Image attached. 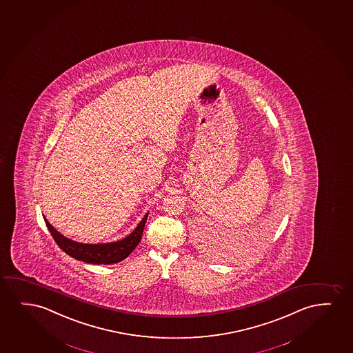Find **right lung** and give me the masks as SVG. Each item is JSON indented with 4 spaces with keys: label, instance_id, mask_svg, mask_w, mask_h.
<instances>
[{
    "label": "right lung",
    "instance_id": "right-lung-1",
    "mask_svg": "<svg viewBox=\"0 0 353 353\" xmlns=\"http://www.w3.org/2000/svg\"><path fill=\"white\" fill-rule=\"evenodd\" d=\"M147 217H148V212L145 213V217L142 218V221L137 224V227L132 230V232L118 241L108 242V243H81L63 236V234H60L43 216L44 222L52 236L57 242V245L65 253H68V256H72L77 261H85L88 264H97V265L114 264V263L124 261L126 256H129L131 252L134 251L135 247L140 243Z\"/></svg>",
    "mask_w": 353,
    "mask_h": 353
}]
</instances>
